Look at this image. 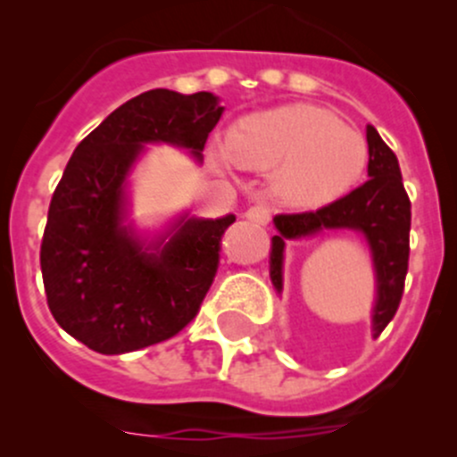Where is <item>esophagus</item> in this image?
<instances>
[{"label":"esophagus","mask_w":457,"mask_h":457,"mask_svg":"<svg viewBox=\"0 0 457 457\" xmlns=\"http://www.w3.org/2000/svg\"><path fill=\"white\" fill-rule=\"evenodd\" d=\"M245 219L252 220V223H256V225H267L271 219V212L265 203H256V205H252L250 210L245 212Z\"/></svg>","instance_id":"34e87169"}]
</instances>
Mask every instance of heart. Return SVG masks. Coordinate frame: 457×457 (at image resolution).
<instances>
[{
  "instance_id": "b5f03b06",
  "label": "heart",
  "mask_w": 457,
  "mask_h": 457,
  "mask_svg": "<svg viewBox=\"0 0 457 457\" xmlns=\"http://www.w3.org/2000/svg\"><path fill=\"white\" fill-rule=\"evenodd\" d=\"M228 156L241 168L271 170L274 196L292 207H320L361 179L367 143L329 110L283 105L250 114L229 130Z\"/></svg>"
}]
</instances>
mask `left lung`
<instances>
[{"label": "left lung", "instance_id": "8db88e82", "mask_svg": "<svg viewBox=\"0 0 457 457\" xmlns=\"http://www.w3.org/2000/svg\"><path fill=\"white\" fill-rule=\"evenodd\" d=\"M370 165L361 187L316 212L274 216L278 229L271 238L270 276L274 287L283 289V252L289 238L312 237L320 229H356L367 238L376 270V307L373 338L382 334L398 312L409 267V229L411 201L403 186L400 165L391 147L380 139L376 128L367 126Z\"/></svg>", "mask_w": 457, "mask_h": 457}]
</instances>
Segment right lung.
<instances>
[{
  "label": "right lung",
  "mask_w": 457,
  "mask_h": 457,
  "mask_svg": "<svg viewBox=\"0 0 457 457\" xmlns=\"http://www.w3.org/2000/svg\"><path fill=\"white\" fill-rule=\"evenodd\" d=\"M223 108L212 92L147 90L119 105L72 152L48 207L41 276L54 320L112 356L177 336L199 314L237 220L186 219L143 243L126 219V179L143 143L187 147L196 159Z\"/></svg>",
  "instance_id": "obj_1"
}]
</instances>
